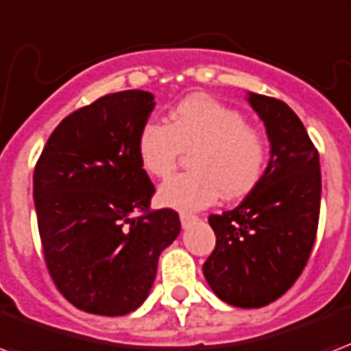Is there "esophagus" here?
I'll use <instances>...</instances> for the list:
<instances>
[{"label": "esophagus", "instance_id": "1", "mask_svg": "<svg viewBox=\"0 0 351 351\" xmlns=\"http://www.w3.org/2000/svg\"><path fill=\"white\" fill-rule=\"evenodd\" d=\"M179 218H181V226H183V228H189L192 222H196L197 220L196 215H192V213H185V210H183V213H179Z\"/></svg>", "mask_w": 351, "mask_h": 351}]
</instances>
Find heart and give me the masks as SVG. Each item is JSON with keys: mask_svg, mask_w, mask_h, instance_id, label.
Instances as JSON below:
<instances>
[{"mask_svg": "<svg viewBox=\"0 0 351 351\" xmlns=\"http://www.w3.org/2000/svg\"><path fill=\"white\" fill-rule=\"evenodd\" d=\"M192 170L160 186V202L176 209H202L246 196L263 178L268 142L247 125L239 110L207 96H191L170 110L168 123L147 122L138 133L136 154L149 176L166 179L189 152Z\"/></svg>", "mask_w": 351, "mask_h": 351, "instance_id": "heart-1", "label": "heart"}]
</instances>
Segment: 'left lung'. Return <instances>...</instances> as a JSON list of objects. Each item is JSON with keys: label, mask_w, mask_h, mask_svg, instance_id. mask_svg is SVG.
Masks as SVG:
<instances>
[{"label": "left lung", "mask_w": 351, "mask_h": 351, "mask_svg": "<svg viewBox=\"0 0 351 351\" xmlns=\"http://www.w3.org/2000/svg\"><path fill=\"white\" fill-rule=\"evenodd\" d=\"M265 122L270 160L242 204L210 215L216 246L204 276L226 304L254 309L283 296L307 265L320 216V159L296 112L276 97L247 94Z\"/></svg>", "instance_id": "left-lung-1"}]
</instances>
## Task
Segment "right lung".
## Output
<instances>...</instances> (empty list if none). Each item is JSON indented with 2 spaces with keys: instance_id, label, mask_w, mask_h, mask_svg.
<instances>
[{
  "instance_id": "1",
  "label": "right lung",
  "mask_w": 351,
  "mask_h": 351,
  "mask_svg": "<svg viewBox=\"0 0 351 351\" xmlns=\"http://www.w3.org/2000/svg\"><path fill=\"white\" fill-rule=\"evenodd\" d=\"M154 94L123 90L73 110L55 128L33 176L49 276L77 309L128 315L144 304L160 252L181 231L172 209L152 210L154 183L136 141Z\"/></svg>"
}]
</instances>
